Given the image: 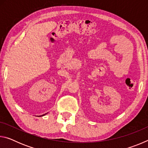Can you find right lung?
<instances>
[{"label": "right lung", "instance_id": "1", "mask_svg": "<svg viewBox=\"0 0 148 148\" xmlns=\"http://www.w3.org/2000/svg\"><path fill=\"white\" fill-rule=\"evenodd\" d=\"M44 115H45V114H44ZM44 115H43V116H44Z\"/></svg>", "mask_w": 148, "mask_h": 148}]
</instances>
